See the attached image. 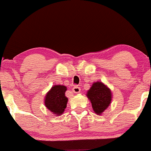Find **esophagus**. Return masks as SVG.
I'll return each mask as SVG.
<instances>
[{
	"mask_svg": "<svg viewBox=\"0 0 151 151\" xmlns=\"http://www.w3.org/2000/svg\"><path fill=\"white\" fill-rule=\"evenodd\" d=\"M72 90L74 93H79L81 91V88L78 86H75Z\"/></svg>",
	"mask_w": 151,
	"mask_h": 151,
	"instance_id": "34e87169",
	"label": "esophagus"
}]
</instances>
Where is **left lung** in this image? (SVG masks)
I'll return each instance as SVG.
<instances>
[{
    "label": "left lung",
    "instance_id": "1",
    "mask_svg": "<svg viewBox=\"0 0 151 151\" xmlns=\"http://www.w3.org/2000/svg\"><path fill=\"white\" fill-rule=\"evenodd\" d=\"M87 97L90 99L94 111L97 114H102L111 101L110 90L102 82H96L87 92Z\"/></svg>",
    "mask_w": 151,
    "mask_h": 151
}]
</instances>
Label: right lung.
Returning a JSON list of instances; mask_svg holds the SVG:
<instances>
[{
    "label": "right lung",
    "instance_id": "obj_1",
    "mask_svg": "<svg viewBox=\"0 0 151 151\" xmlns=\"http://www.w3.org/2000/svg\"><path fill=\"white\" fill-rule=\"evenodd\" d=\"M66 90V86L56 85L47 93L45 97V105L52 113L60 115L64 112L68 102L65 94Z\"/></svg>",
    "mask_w": 151,
    "mask_h": 151
}]
</instances>
